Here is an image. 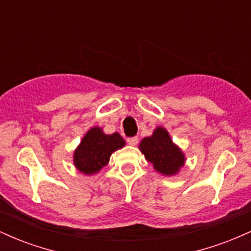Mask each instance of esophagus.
Returning a JSON list of instances; mask_svg holds the SVG:
<instances>
[{
	"label": "esophagus",
	"instance_id": "esophagus-1",
	"mask_svg": "<svg viewBox=\"0 0 251 251\" xmlns=\"http://www.w3.org/2000/svg\"><path fill=\"white\" fill-rule=\"evenodd\" d=\"M138 142H139L138 137H129V138H127V143L129 144V145H137Z\"/></svg>",
	"mask_w": 251,
	"mask_h": 251
}]
</instances>
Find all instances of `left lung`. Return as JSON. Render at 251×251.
Returning <instances> with one entry per match:
<instances>
[{
  "instance_id": "1",
  "label": "left lung",
  "mask_w": 251,
  "mask_h": 251,
  "mask_svg": "<svg viewBox=\"0 0 251 251\" xmlns=\"http://www.w3.org/2000/svg\"><path fill=\"white\" fill-rule=\"evenodd\" d=\"M148 162L165 176H174L184 165L185 158L178 146L172 143L165 128L157 127L151 137L144 138L139 145Z\"/></svg>"
}]
</instances>
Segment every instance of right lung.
<instances>
[{"label":"right lung","instance_id":"1","mask_svg":"<svg viewBox=\"0 0 251 251\" xmlns=\"http://www.w3.org/2000/svg\"><path fill=\"white\" fill-rule=\"evenodd\" d=\"M125 145L119 133L105 134L100 127H93L82 138L74 152V165L85 175H93L107 165L109 157Z\"/></svg>","mask_w":251,"mask_h":251}]
</instances>
